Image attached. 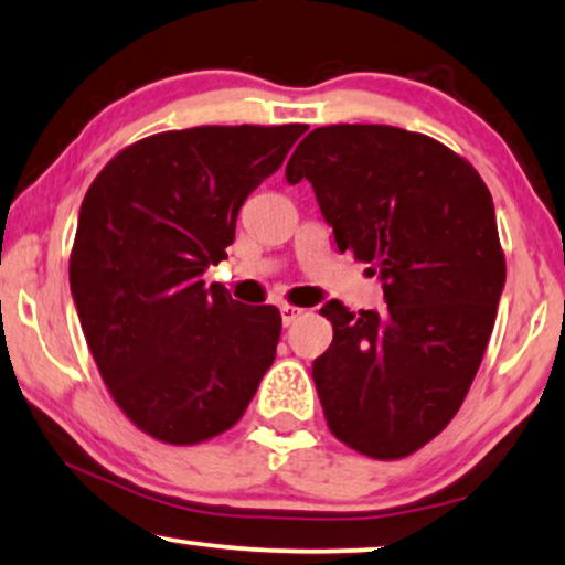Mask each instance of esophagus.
I'll return each instance as SVG.
<instances>
[{
  "mask_svg": "<svg viewBox=\"0 0 565 565\" xmlns=\"http://www.w3.org/2000/svg\"><path fill=\"white\" fill-rule=\"evenodd\" d=\"M302 313H306V310H302V308H296V306H280V316H282V323H285V326L296 323Z\"/></svg>",
  "mask_w": 565,
  "mask_h": 565,
  "instance_id": "esophagus-1",
  "label": "esophagus"
}]
</instances>
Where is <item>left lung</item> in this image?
<instances>
[{"label": "left lung", "instance_id": "1", "mask_svg": "<svg viewBox=\"0 0 565 565\" xmlns=\"http://www.w3.org/2000/svg\"><path fill=\"white\" fill-rule=\"evenodd\" d=\"M285 178L313 185L337 247L372 265L387 300L321 308L333 326L313 362L326 423L372 459L411 456L459 413L492 337L507 273L492 193L446 145L387 125L313 129Z\"/></svg>", "mask_w": 565, "mask_h": 565}]
</instances>
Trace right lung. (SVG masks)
I'll return each mask as SVG.
<instances>
[{"label":"right lung","instance_id":"right-lung-1","mask_svg":"<svg viewBox=\"0 0 565 565\" xmlns=\"http://www.w3.org/2000/svg\"><path fill=\"white\" fill-rule=\"evenodd\" d=\"M306 125L193 127L129 145L81 203L71 292L114 403L147 436L193 446L232 428L275 362L282 318L203 273Z\"/></svg>","mask_w":565,"mask_h":565}]
</instances>
